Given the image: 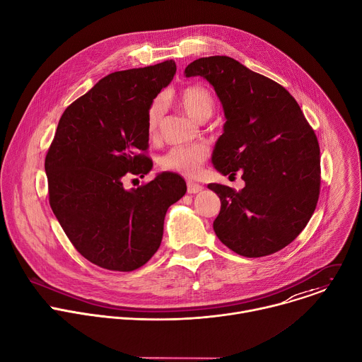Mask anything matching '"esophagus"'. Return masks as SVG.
Instances as JSON below:
<instances>
[{
	"label": "esophagus",
	"mask_w": 362,
	"mask_h": 362,
	"mask_svg": "<svg viewBox=\"0 0 362 362\" xmlns=\"http://www.w3.org/2000/svg\"><path fill=\"white\" fill-rule=\"evenodd\" d=\"M202 190V185L196 183V182H187V193H199Z\"/></svg>",
	"instance_id": "obj_1"
}]
</instances>
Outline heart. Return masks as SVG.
<instances>
[{
  "instance_id": "b5f03b06",
  "label": "heart",
  "mask_w": 362,
  "mask_h": 362,
  "mask_svg": "<svg viewBox=\"0 0 362 362\" xmlns=\"http://www.w3.org/2000/svg\"><path fill=\"white\" fill-rule=\"evenodd\" d=\"M182 109L194 120H208L215 110V98L212 93L203 86H187L177 94ZM166 110V100L159 95L154 98L146 113V133L150 139H156ZM209 158V147L202 143L180 144L169 148L160 158V166L165 170L183 176H196L202 165Z\"/></svg>"
}]
</instances>
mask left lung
Instances as JSON below:
<instances>
[{
  "label": "left lung",
  "instance_id": "left-lung-1",
  "mask_svg": "<svg viewBox=\"0 0 362 362\" xmlns=\"http://www.w3.org/2000/svg\"><path fill=\"white\" fill-rule=\"evenodd\" d=\"M186 77L208 80L226 116L212 162L222 175L242 172L245 187L211 183L221 197L214 222L223 245L261 257L289 245L311 219L321 189L320 144L296 100L279 83L226 56L190 63Z\"/></svg>",
  "mask_w": 362,
  "mask_h": 362
}]
</instances>
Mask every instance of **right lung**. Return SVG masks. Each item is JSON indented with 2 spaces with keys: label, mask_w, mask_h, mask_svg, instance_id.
<instances>
[{
  "label": "right lung",
  "mask_w": 362,
  "mask_h": 362,
  "mask_svg": "<svg viewBox=\"0 0 362 362\" xmlns=\"http://www.w3.org/2000/svg\"><path fill=\"white\" fill-rule=\"evenodd\" d=\"M176 73V63L116 71L64 110L45 154L48 200L64 233L91 264L132 272L156 253L169 206L186 193L176 173L126 190L144 177L146 113Z\"/></svg>",
  "instance_id": "add662e5"
}]
</instances>
